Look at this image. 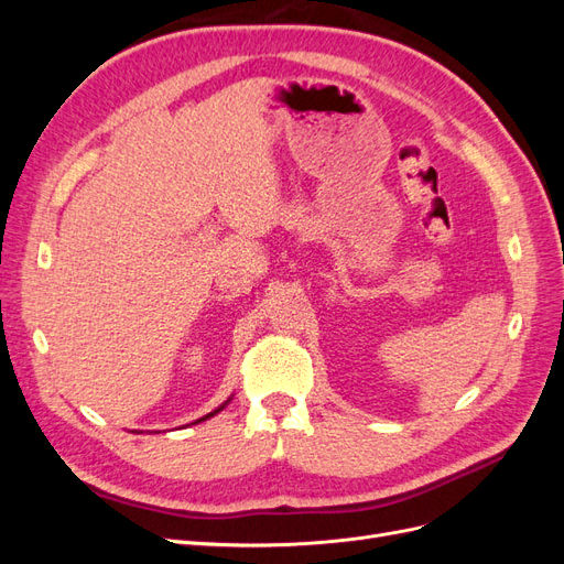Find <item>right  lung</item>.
Returning <instances> with one entry per match:
<instances>
[{"label": "right lung", "instance_id": "obj_1", "mask_svg": "<svg viewBox=\"0 0 564 564\" xmlns=\"http://www.w3.org/2000/svg\"><path fill=\"white\" fill-rule=\"evenodd\" d=\"M224 406H226V404H220V406L216 409V412H212V414H207V416H202L199 421H207V419H212V416H214V414H218V412H220V409H224ZM199 421H197V423H199Z\"/></svg>", "mask_w": 564, "mask_h": 564}]
</instances>
